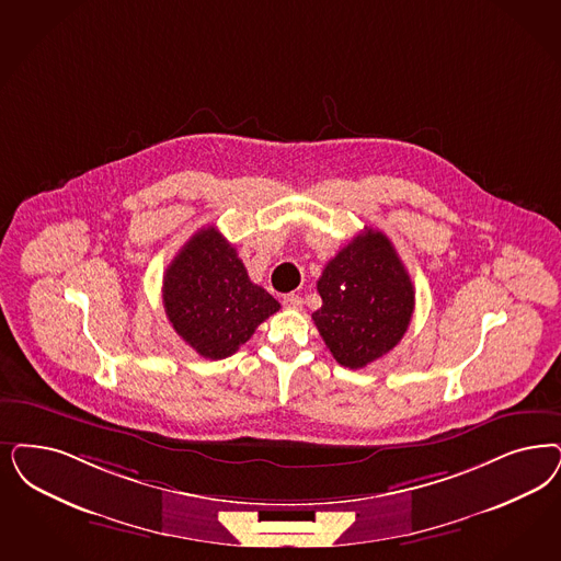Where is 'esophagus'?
Here are the masks:
<instances>
[{
  "label": "esophagus",
  "mask_w": 561,
  "mask_h": 561,
  "mask_svg": "<svg viewBox=\"0 0 561 561\" xmlns=\"http://www.w3.org/2000/svg\"><path fill=\"white\" fill-rule=\"evenodd\" d=\"M284 307L288 310H298L302 307V298L298 294H286L284 296Z\"/></svg>",
  "instance_id": "1"
}]
</instances>
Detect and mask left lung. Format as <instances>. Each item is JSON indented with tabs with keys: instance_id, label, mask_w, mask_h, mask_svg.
I'll use <instances>...</instances> for the list:
<instances>
[{
	"instance_id": "1",
	"label": "left lung",
	"mask_w": 561,
	"mask_h": 561,
	"mask_svg": "<svg viewBox=\"0 0 561 561\" xmlns=\"http://www.w3.org/2000/svg\"><path fill=\"white\" fill-rule=\"evenodd\" d=\"M321 309L312 312L333 358L367 367L404 337L414 312V286L386 233H358L317 282Z\"/></svg>"
}]
</instances>
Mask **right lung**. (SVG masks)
I'll list each match as a JSON object with an SVG mask.
<instances>
[{"label": "right lung", "instance_id": "right-lung-1", "mask_svg": "<svg viewBox=\"0 0 561 561\" xmlns=\"http://www.w3.org/2000/svg\"><path fill=\"white\" fill-rule=\"evenodd\" d=\"M163 307L175 333L221 360L251 340L279 302L252 284L232 244L213 226L194 233L163 275Z\"/></svg>", "mask_w": 561, "mask_h": 561}]
</instances>
